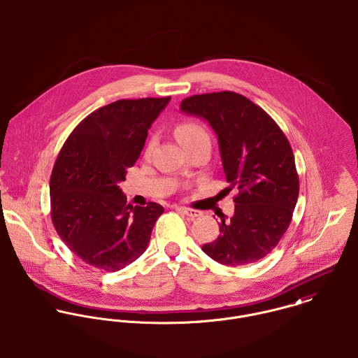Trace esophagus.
<instances>
[{
  "label": "esophagus",
  "instance_id": "obj_1",
  "mask_svg": "<svg viewBox=\"0 0 358 358\" xmlns=\"http://www.w3.org/2000/svg\"><path fill=\"white\" fill-rule=\"evenodd\" d=\"M178 210H180L183 215H186V216H189V217H197V216H200L201 215V212L200 210H197V209H193V208H189V206H179L178 208Z\"/></svg>",
  "mask_w": 358,
  "mask_h": 358
}]
</instances>
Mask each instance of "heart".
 I'll return each instance as SVG.
<instances>
[{"instance_id": "b5f03b06", "label": "heart", "mask_w": 358, "mask_h": 358, "mask_svg": "<svg viewBox=\"0 0 358 358\" xmlns=\"http://www.w3.org/2000/svg\"><path fill=\"white\" fill-rule=\"evenodd\" d=\"M175 135L178 141L183 145V148H190L200 142H210L209 132L203 124L196 121H185L176 125ZM154 146V139H150L146 146V153H150Z\"/></svg>"}]
</instances>
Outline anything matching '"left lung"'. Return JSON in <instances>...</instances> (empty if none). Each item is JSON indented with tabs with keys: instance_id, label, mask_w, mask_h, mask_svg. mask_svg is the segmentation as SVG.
I'll return each mask as SVG.
<instances>
[{
	"instance_id": "1",
	"label": "left lung",
	"mask_w": 358,
	"mask_h": 358,
	"mask_svg": "<svg viewBox=\"0 0 358 358\" xmlns=\"http://www.w3.org/2000/svg\"><path fill=\"white\" fill-rule=\"evenodd\" d=\"M180 108L205 118L217 135L223 169L237 186L230 220L203 251L226 266H244L270 254L289 227L299 196L291 145L277 122L248 98L212 92L183 99Z\"/></svg>"
}]
</instances>
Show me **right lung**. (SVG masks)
I'll return each instance as SVG.
<instances>
[{
    "instance_id": "obj_1",
    "label": "right lung",
    "mask_w": 358,
    "mask_h": 358,
    "mask_svg": "<svg viewBox=\"0 0 358 358\" xmlns=\"http://www.w3.org/2000/svg\"><path fill=\"white\" fill-rule=\"evenodd\" d=\"M165 98L121 99L87 115L69 135L50 182L51 219L67 248L87 264L117 271L149 247L164 208L127 204L118 183L134 166Z\"/></svg>"
}]
</instances>
